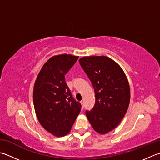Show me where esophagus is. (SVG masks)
<instances>
[{
  "label": "esophagus",
  "instance_id": "esophagus-1",
  "mask_svg": "<svg viewBox=\"0 0 160 160\" xmlns=\"http://www.w3.org/2000/svg\"><path fill=\"white\" fill-rule=\"evenodd\" d=\"M80 103H81V105H82V108H82V109H84V102L81 101Z\"/></svg>",
  "mask_w": 160,
  "mask_h": 160
}]
</instances>
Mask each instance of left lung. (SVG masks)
Returning <instances> with one entry per match:
<instances>
[{"instance_id": "1", "label": "left lung", "mask_w": 160, "mask_h": 160, "mask_svg": "<svg viewBox=\"0 0 160 160\" xmlns=\"http://www.w3.org/2000/svg\"><path fill=\"white\" fill-rule=\"evenodd\" d=\"M80 64L92 83L96 102L86 116L96 132L106 134L117 128L128 110L130 85L123 69L106 56H89Z\"/></svg>"}]
</instances>
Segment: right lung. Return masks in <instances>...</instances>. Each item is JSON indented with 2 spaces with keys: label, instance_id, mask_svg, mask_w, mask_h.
Masks as SVG:
<instances>
[{
  "label": "right lung",
  "instance_id": "add662e5",
  "mask_svg": "<svg viewBox=\"0 0 160 160\" xmlns=\"http://www.w3.org/2000/svg\"><path fill=\"white\" fill-rule=\"evenodd\" d=\"M78 56L63 54L50 58L41 69L34 85L33 102L40 124L56 137L69 133L81 109L71 95L65 75Z\"/></svg>",
  "mask_w": 160,
  "mask_h": 160
}]
</instances>
